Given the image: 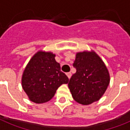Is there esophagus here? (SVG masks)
<instances>
[{
  "instance_id": "1",
  "label": "esophagus",
  "mask_w": 130,
  "mask_h": 130,
  "mask_svg": "<svg viewBox=\"0 0 130 130\" xmlns=\"http://www.w3.org/2000/svg\"><path fill=\"white\" fill-rule=\"evenodd\" d=\"M66 75H67V76L68 77V78H71V76H72V73L71 72H68V73H66Z\"/></svg>"
}]
</instances>
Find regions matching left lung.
Here are the masks:
<instances>
[{
    "label": "left lung",
    "instance_id": "left-lung-1",
    "mask_svg": "<svg viewBox=\"0 0 130 130\" xmlns=\"http://www.w3.org/2000/svg\"><path fill=\"white\" fill-rule=\"evenodd\" d=\"M68 87L75 101L82 105L98 101L110 83V74L104 63L94 52L76 54Z\"/></svg>",
    "mask_w": 130,
    "mask_h": 130
}]
</instances>
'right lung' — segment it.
I'll list each match as a JSON object with an SVG mask.
<instances>
[{
    "mask_svg": "<svg viewBox=\"0 0 130 130\" xmlns=\"http://www.w3.org/2000/svg\"><path fill=\"white\" fill-rule=\"evenodd\" d=\"M60 69L52 52L39 51L33 56L22 78V88L30 101L36 104L48 102L59 87L68 82L69 79Z\"/></svg>",
    "mask_w": 130,
    "mask_h": 130,
    "instance_id": "1",
    "label": "right lung"
}]
</instances>
